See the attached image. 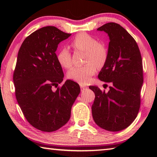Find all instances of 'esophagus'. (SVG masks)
<instances>
[{
    "label": "esophagus",
    "mask_w": 157,
    "mask_h": 157,
    "mask_svg": "<svg viewBox=\"0 0 157 157\" xmlns=\"http://www.w3.org/2000/svg\"><path fill=\"white\" fill-rule=\"evenodd\" d=\"M80 89L82 91H84L85 90H86L87 87L86 86H84V85H80Z\"/></svg>",
    "instance_id": "34e87169"
}]
</instances>
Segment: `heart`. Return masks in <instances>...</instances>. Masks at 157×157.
I'll list each match as a JSON object with an SVG mask.
<instances>
[{
    "mask_svg": "<svg viewBox=\"0 0 157 157\" xmlns=\"http://www.w3.org/2000/svg\"><path fill=\"white\" fill-rule=\"evenodd\" d=\"M71 44L75 49L85 52V62L86 63L81 67L76 66L71 68L68 73V78L81 84H88L96 72V65L100 67L107 62V47L104 44L97 42L93 36L85 33L77 34ZM57 60L59 64L66 68L72 66L71 53L66 48H63L58 52Z\"/></svg>",
    "mask_w": 157,
    "mask_h": 157,
    "instance_id": "b5f03b06",
    "label": "heart"
}]
</instances>
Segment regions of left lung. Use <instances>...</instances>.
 I'll list each match as a JSON object with an SVG mask.
<instances>
[{"label":"left lung","instance_id":"obj_1","mask_svg":"<svg viewBox=\"0 0 157 157\" xmlns=\"http://www.w3.org/2000/svg\"><path fill=\"white\" fill-rule=\"evenodd\" d=\"M109 37L108 57L98 78L111 83L108 92L90 86L95 94L93 118L98 126L109 132L127 128L139 113L140 93L143 82L142 58L134 39L116 23L97 29Z\"/></svg>","mask_w":157,"mask_h":157}]
</instances>
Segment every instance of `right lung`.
<instances>
[{
	"label": "right lung",
	"instance_id": "1",
	"mask_svg": "<svg viewBox=\"0 0 157 157\" xmlns=\"http://www.w3.org/2000/svg\"><path fill=\"white\" fill-rule=\"evenodd\" d=\"M71 35L46 26L29 35L18 50L13 75L16 98L29 123L41 131H56L67 123L80 93L79 84L71 79L52 90L64 76L55 52Z\"/></svg>",
	"mask_w": 157,
	"mask_h": 157
}]
</instances>
